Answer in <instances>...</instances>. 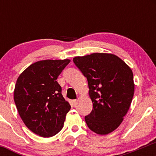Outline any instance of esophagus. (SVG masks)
<instances>
[{"mask_svg": "<svg viewBox=\"0 0 156 156\" xmlns=\"http://www.w3.org/2000/svg\"><path fill=\"white\" fill-rule=\"evenodd\" d=\"M76 101H76V99H74V100H72V101H71L72 104H73V105H74V104L76 103Z\"/></svg>", "mask_w": 156, "mask_h": 156, "instance_id": "esophagus-1", "label": "esophagus"}]
</instances>
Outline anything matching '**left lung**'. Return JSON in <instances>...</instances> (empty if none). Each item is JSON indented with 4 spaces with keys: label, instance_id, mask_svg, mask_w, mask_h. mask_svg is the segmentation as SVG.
Wrapping results in <instances>:
<instances>
[{
    "label": "left lung",
    "instance_id": "1",
    "mask_svg": "<svg viewBox=\"0 0 156 156\" xmlns=\"http://www.w3.org/2000/svg\"><path fill=\"white\" fill-rule=\"evenodd\" d=\"M73 61L88 81L93 109L85 121L89 129L106 135L118 128L131 106L134 94L133 72L118 56L92 53Z\"/></svg>",
    "mask_w": 156,
    "mask_h": 156
}]
</instances>
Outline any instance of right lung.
Masks as SVG:
<instances>
[{
	"instance_id": "right-lung-1",
	"label": "right lung",
	"mask_w": 156,
	"mask_h": 156,
	"mask_svg": "<svg viewBox=\"0 0 156 156\" xmlns=\"http://www.w3.org/2000/svg\"><path fill=\"white\" fill-rule=\"evenodd\" d=\"M70 59H45L26 68L16 81L14 101L25 125L44 138L56 135L63 128L71 108L56 80Z\"/></svg>"
}]
</instances>
